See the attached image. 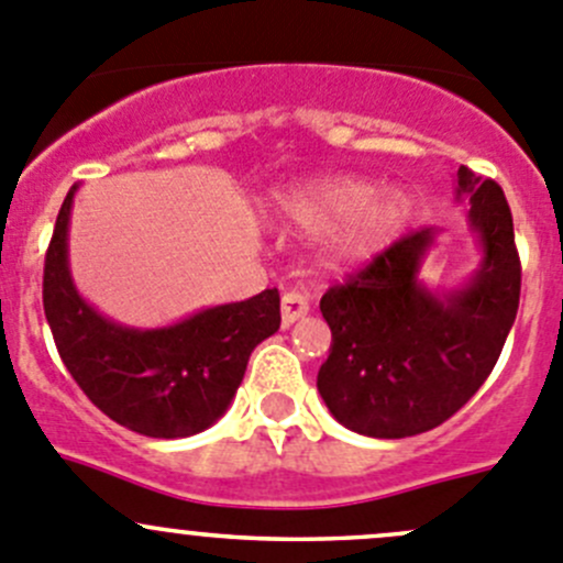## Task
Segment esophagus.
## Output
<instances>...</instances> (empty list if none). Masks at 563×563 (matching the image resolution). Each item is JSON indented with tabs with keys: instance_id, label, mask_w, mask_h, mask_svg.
I'll return each instance as SVG.
<instances>
[{
	"instance_id": "1",
	"label": "esophagus",
	"mask_w": 563,
	"mask_h": 563,
	"mask_svg": "<svg viewBox=\"0 0 563 563\" xmlns=\"http://www.w3.org/2000/svg\"><path fill=\"white\" fill-rule=\"evenodd\" d=\"M309 314V300L303 298L300 292H295V289H289V292L282 295V322L284 325H292V322H298L300 317Z\"/></svg>"
}]
</instances>
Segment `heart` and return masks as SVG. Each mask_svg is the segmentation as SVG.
Wrapping results in <instances>:
<instances>
[{"label": "heart", "mask_w": 563, "mask_h": 563, "mask_svg": "<svg viewBox=\"0 0 563 563\" xmlns=\"http://www.w3.org/2000/svg\"><path fill=\"white\" fill-rule=\"evenodd\" d=\"M268 219L282 230L314 232L317 265L328 274L361 268L386 252L410 221V199L397 188L375 191L358 175L306 177L268 197Z\"/></svg>", "instance_id": "1"}]
</instances>
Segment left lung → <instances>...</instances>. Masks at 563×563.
Listing matches in <instances>:
<instances>
[{
  "mask_svg": "<svg viewBox=\"0 0 563 563\" xmlns=\"http://www.w3.org/2000/svg\"><path fill=\"white\" fill-rule=\"evenodd\" d=\"M454 194L468 202L482 252L460 287L421 279L438 243V230L427 227L320 300L331 355L317 372V391L358 435L394 441L435 430L487 380L515 325L520 260L504 191L460 166Z\"/></svg>",
  "mask_w": 563,
  "mask_h": 563,
  "instance_id": "obj_1",
  "label": "left lung"
}]
</instances>
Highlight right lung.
<instances>
[{
    "label": "right lung",
    "mask_w": 563,
    "mask_h": 563,
    "mask_svg": "<svg viewBox=\"0 0 563 563\" xmlns=\"http://www.w3.org/2000/svg\"><path fill=\"white\" fill-rule=\"evenodd\" d=\"M74 186L59 208L43 271V309L59 358L111 421L147 438L213 427L235 399L249 355L282 325L279 289L199 309L172 325L109 320L79 292L68 260Z\"/></svg>",
    "instance_id": "1"
}]
</instances>
